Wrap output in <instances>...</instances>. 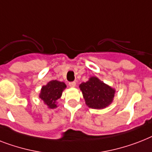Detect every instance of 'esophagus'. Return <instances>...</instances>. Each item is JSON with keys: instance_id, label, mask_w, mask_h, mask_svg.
Returning a JSON list of instances; mask_svg holds the SVG:
<instances>
[{"instance_id": "1", "label": "esophagus", "mask_w": 152, "mask_h": 152, "mask_svg": "<svg viewBox=\"0 0 152 152\" xmlns=\"http://www.w3.org/2000/svg\"><path fill=\"white\" fill-rule=\"evenodd\" d=\"M76 82H74V81L69 83V87H76Z\"/></svg>"}]
</instances>
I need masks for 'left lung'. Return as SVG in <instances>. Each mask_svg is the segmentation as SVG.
I'll return each mask as SVG.
<instances>
[{
    "mask_svg": "<svg viewBox=\"0 0 152 152\" xmlns=\"http://www.w3.org/2000/svg\"><path fill=\"white\" fill-rule=\"evenodd\" d=\"M80 88L88 107L96 109L106 108L112 103L115 90L97 77H91L86 83H82Z\"/></svg>",
    "mask_w": 152,
    "mask_h": 152,
    "instance_id": "left-lung-1",
    "label": "left lung"
}]
</instances>
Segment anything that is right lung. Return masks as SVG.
Instances as JSON below:
<instances>
[{"label": "right lung", "mask_w": 152, "mask_h": 152, "mask_svg": "<svg viewBox=\"0 0 152 152\" xmlns=\"http://www.w3.org/2000/svg\"><path fill=\"white\" fill-rule=\"evenodd\" d=\"M66 87L63 82L51 80L41 89L40 97L50 108H56V101L61 96L62 91Z\"/></svg>", "instance_id": "1"}]
</instances>
